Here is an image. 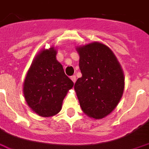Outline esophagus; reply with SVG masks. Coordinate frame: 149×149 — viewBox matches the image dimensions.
Instances as JSON below:
<instances>
[{
  "label": "esophagus",
  "mask_w": 149,
  "mask_h": 149,
  "mask_svg": "<svg viewBox=\"0 0 149 149\" xmlns=\"http://www.w3.org/2000/svg\"><path fill=\"white\" fill-rule=\"evenodd\" d=\"M70 79L72 80V81H73L74 83H75V81H76V76L75 75L71 76V77H70Z\"/></svg>",
  "instance_id": "esophagus-1"
}]
</instances>
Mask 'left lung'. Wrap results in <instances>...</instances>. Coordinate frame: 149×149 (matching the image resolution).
Instances as JSON below:
<instances>
[{
  "label": "left lung",
  "instance_id": "obj_1",
  "mask_svg": "<svg viewBox=\"0 0 149 149\" xmlns=\"http://www.w3.org/2000/svg\"><path fill=\"white\" fill-rule=\"evenodd\" d=\"M82 74L74 85L81 110L100 119L112 111L123 94V70L109 47L93 41L76 47Z\"/></svg>",
  "mask_w": 149,
  "mask_h": 149
}]
</instances>
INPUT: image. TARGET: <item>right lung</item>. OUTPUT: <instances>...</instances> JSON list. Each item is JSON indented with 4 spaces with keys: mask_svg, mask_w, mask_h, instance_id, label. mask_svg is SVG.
<instances>
[{
    "mask_svg": "<svg viewBox=\"0 0 149 149\" xmlns=\"http://www.w3.org/2000/svg\"><path fill=\"white\" fill-rule=\"evenodd\" d=\"M56 54L53 46L41 50L33 59L23 82L26 102L41 117H51L60 112L63 100L74 86L56 60Z\"/></svg>",
    "mask_w": 149,
    "mask_h": 149,
    "instance_id": "1",
    "label": "right lung"
}]
</instances>
